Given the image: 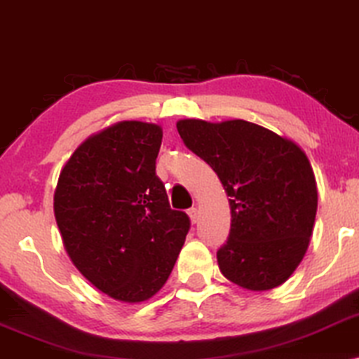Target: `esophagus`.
<instances>
[{
    "mask_svg": "<svg viewBox=\"0 0 359 359\" xmlns=\"http://www.w3.org/2000/svg\"><path fill=\"white\" fill-rule=\"evenodd\" d=\"M188 215H189L191 224H196V222H198V219H199V212H198V209H196V208L189 209V210H188Z\"/></svg>",
    "mask_w": 359,
    "mask_h": 359,
    "instance_id": "34e87169",
    "label": "esophagus"
}]
</instances>
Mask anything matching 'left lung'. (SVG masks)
<instances>
[{
  "label": "left lung",
  "mask_w": 359,
  "mask_h": 359,
  "mask_svg": "<svg viewBox=\"0 0 359 359\" xmlns=\"http://www.w3.org/2000/svg\"><path fill=\"white\" fill-rule=\"evenodd\" d=\"M181 139L219 176L232 220L220 271L248 291L281 286L311 243L317 183L306 151L287 137L232 119L176 122Z\"/></svg>",
  "instance_id": "1"
}]
</instances>
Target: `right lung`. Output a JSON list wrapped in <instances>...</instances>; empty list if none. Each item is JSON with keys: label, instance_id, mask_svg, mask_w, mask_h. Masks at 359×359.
<instances>
[{"label": "right lung", "instance_id": "obj_1", "mask_svg": "<svg viewBox=\"0 0 359 359\" xmlns=\"http://www.w3.org/2000/svg\"><path fill=\"white\" fill-rule=\"evenodd\" d=\"M163 130L121 121L88 137L60 171L53 212L72 263L114 301L163 287L189 230L155 173Z\"/></svg>", "mask_w": 359, "mask_h": 359}]
</instances>
